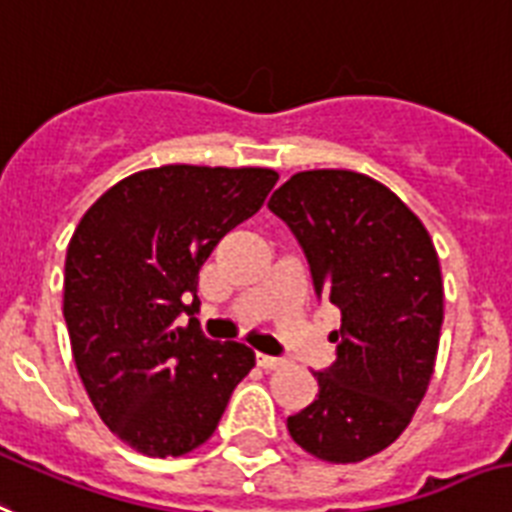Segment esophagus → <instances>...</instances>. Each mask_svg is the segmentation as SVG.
Here are the masks:
<instances>
[{
  "label": "esophagus",
  "instance_id": "obj_1",
  "mask_svg": "<svg viewBox=\"0 0 512 512\" xmlns=\"http://www.w3.org/2000/svg\"><path fill=\"white\" fill-rule=\"evenodd\" d=\"M257 365L265 368V371H273V368H278V365H284V360L273 355H257Z\"/></svg>",
  "mask_w": 512,
  "mask_h": 512
}]
</instances>
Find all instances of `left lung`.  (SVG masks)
<instances>
[{
	"label": "left lung",
	"mask_w": 512,
	"mask_h": 512,
	"mask_svg": "<svg viewBox=\"0 0 512 512\" xmlns=\"http://www.w3.org/2000/svg\"><path fill=\"white\" fill-rule=\"evenodd\" d=\"M299 242L318 299L339 307L336 360L289 415L315 458L360 463L407 429L434 373L444 318L439 257L397 194L352 170H305L268 202Z\"/></svg>",
	"instance_id": "1"
}]
</instances>
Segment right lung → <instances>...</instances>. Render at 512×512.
Masks as SVG:
<instances>
[{"mask_svg":"<svg viewBox=\"0 0 512 512\" xmlns=\"http://www.w3.org/2000/svg\"><path fill=\"white\" fill-rule=\"evenodd\" d=\"M276 181L268 168L141 170L105 191L70 239L62 315L78 376L107 429L141 455L205 444L255 365L244 344L202 334L197 284Z\"/></svg>","mask_w":512,"mask_h":512,"instance_id":"right-lung-1","label":"right lung"}]
</instances>
